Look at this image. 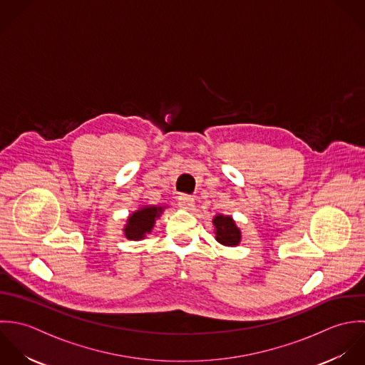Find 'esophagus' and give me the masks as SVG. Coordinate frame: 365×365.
Wrapping results in <instances>:
<instances>
[{
	"label": "esophagus",
	"instance_id": "1",
	"mask_svg": "<svg viewBox=\"0 0 365 365\" xmlns=\"http://www.w3.org/2000/svg\"><path fill=\"white\" fill-rule=\"evenodd\" d=\"M178 203L180 205V207L190 210L195 206V199H193V196L183 193V195L178 196Z\"/></svg>",
	"mask_w": 365,
	"mask_h": 365
}]
</instances>
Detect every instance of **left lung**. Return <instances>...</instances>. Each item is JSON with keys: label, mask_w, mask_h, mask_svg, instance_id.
Segmentation results:
<instances>
[{"label": "left lung", "mask_w": 365, "mask_h": 365, "mask_svg": "<svg viewBox=\"0 0 365 365\" xmlns=\"http://www.w3.org/2000/svg\"><path fill=\"white\" fill-rule=\"evenodd\" d=\"M213 224L216 227V238L220 244L232 247L237 245L241 240V232L237 228L235 222L228 216H216L213 220Z\"/></svg>", "instance_id": "8db88e82"}]
</instances>
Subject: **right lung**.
<instances>
[{
  "label": "right lung",
  "instance_id": "add662e5",
  "mask_svg": "<svg viewBox=\"0 0 365 365\" xmlns=\"http://www.w3.org/2000/svg\"><path fill=\"white\" fill-rule=\"evenodd\" d=\"M160 213H162V207L149 206V207H144V209L135 212L134 215H131L125 228H124L125 237L128 240L144 238L146 232H149L152 230L155 219L159 217Z\"/></svg>",
  "mask_w": 365,
  "mask_h": 365
}]
</instances>
